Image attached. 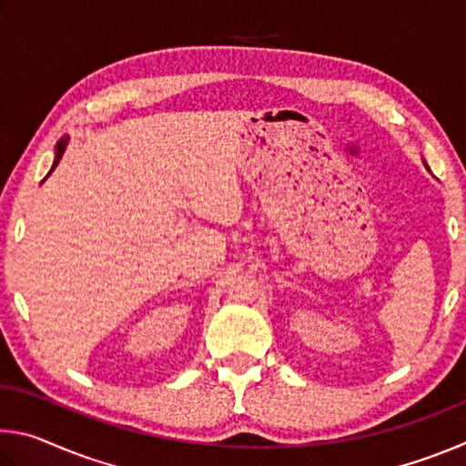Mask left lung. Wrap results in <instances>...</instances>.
<instances>
[{
  "instance_id": "left-lung-1",
  "label": "left lung",
  "mask_w": 466,
  "mask_h": 466,
  "mask_svg": "<svg viewBox=\"0 0 466 466\" xmlns=\"http://www.w3.org/2000/svg\"><path fill=\"white\" fill-rule=\"evenodd\" d=\"M425 168H428V164H425Z\"/></svg>"
}]
</instances>
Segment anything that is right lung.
<instances>
[{"label":"right lung","instance_id":"1","mask_svg":"<svg viewBox=\"0 0 466 466\" xmlns=\"http://www.w3.org/2000/svg\"><path fill=\"white\" fill-rule=\"evenodd\" d=\"M67 141H69V137H63V139L59 141V144H57V147H55V162H53V168L57 167L59 160H61V156H63V152H66ZM53 168H51V170H53ZM49 175H51V172H49Z\"/></svg>","mask_w":466,"mask_h":466}]
</instances>
